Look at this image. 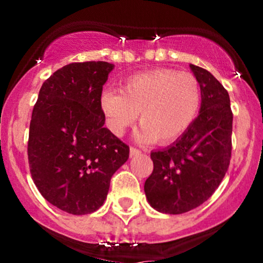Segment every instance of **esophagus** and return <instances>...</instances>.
<instances>
[{"mask_svg": "<svg viewBox=\"0 0 263 263\" xmlns=\"http://www.w3.org/2000/svg\"><path fill=\"white\" fill-rule=\"evenodd\" d=\"M140 154H141V151L139 150V148H136V147H131L129 148V156H136V155H140Z\"/></svg>", "mask_w": 263, "mask_h": 263, "instance_id": "34e87169", "label": "esophagus"}]
</instances>
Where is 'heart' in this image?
I'll return each instance as SVG.
<instances>
[{"label": "heart", "mask_w": 263, "mask_h": 263, "mask_svg": "<svg viewBox=\"0 0 263 263\" xmlns=\"http://www.w3.org/2000/svg\"><path fill=\"white\" fill-rule=\"evenodd\" d=\"M202 90L197 79L187 72L156 68L126 79L122 91L104 87L99 108L108 128L122 136L140 113L137 139L168 145L179 140L200 115Z\"/></svg>", "instance_id": "1"}]
</instances>
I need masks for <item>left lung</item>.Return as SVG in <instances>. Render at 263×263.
I'll return each instance as SVG.
<instances>
[{
    "mask_svg": "<svg viewBox=\"0 0 263 263\" xmlns=\"http://www.w3.org/2000/svg\"><path fill=\"white\" fill-rule=\"evenodd\" d=\"M202 90L200 115L171 146L151 151L154 171L144 190L151 208L178 215L213 196L224 178L232 155L233 113L229 94L208 70L190 65Z\"/></svg>",
    "mask_w": 263,
    "mask_h": 263,
    "instance_id": "8db88e82",
    "label": "left lung"
}]
</instances>
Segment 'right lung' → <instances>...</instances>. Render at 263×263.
Listing matches in <instances>:
<instances>
[{
	"label": "right lung",
	"mask_w": 263,
	"mask_h": 263,
	"mask_svg": "<svg viewBox=\"0 0 263 263\" xmlns=\"http://www.w3.org/2000/svg\"><path fill=\"white\" fill-rule=\"evenodd\" d=\"M115 65L70 63L43 82L31 115L28 159L44 198L72 215L97 211L129 147L105 128L99 108Z\"/></svg>",
	"instance_id": "1"
}]
</instances>
